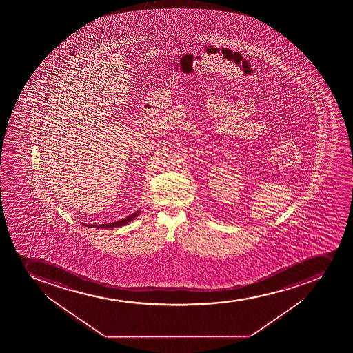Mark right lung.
Masks as SVG:
<instances>
[{
  "label": "right lung",
  "mask_w": 353,
  "mask_h": 353,
  "mask_svg": "<svg viewBox=\"0 0 353 353\" xmlns=\"http://www.w3.org/2000/svg\"><path fill=\"white\" fill-rule=\"evenodd\" d=\"M140 210H136L134 213L131 214L129 216H126L125 219H123V220L116 221V222H112V223L108 224H85V225H88L90 228H119L123 227V225H125V224L129 223L131 221L134 220L138 215H139Z\"/></svg>",
  "instance_id": "obj_1"
}]
</instances>
